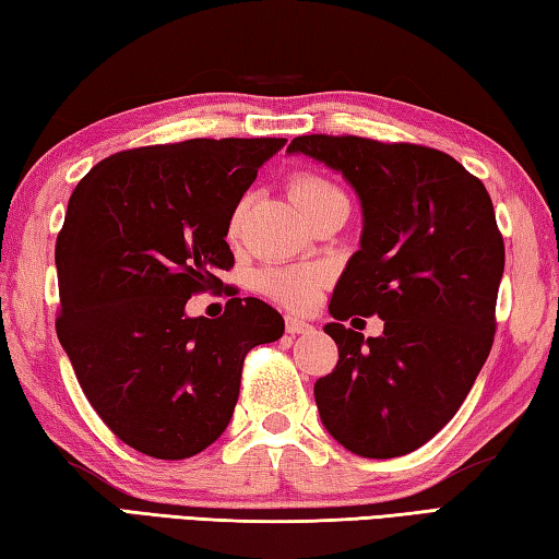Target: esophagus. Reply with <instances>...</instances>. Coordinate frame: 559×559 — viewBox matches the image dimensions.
Wrapping results in <instances>:
<instances>
[{
	"instance_id": "obj_1",
	"label": "esophagus",
	"mask_w": 559,
	"mask_h": 559,
	"mask_svg": "<svg viewBox=\"0 0 559 559\" xmlns=\"http://www.w3.org/2000/svg\"><path fill=\"white\" fill-rule=\"evenodd\" d=\"M310 330H312L310 322L300 320V318H293V314H288V318H286V332L293 334V337H296V334H306Z\"/></svg>"
}]
</instances>
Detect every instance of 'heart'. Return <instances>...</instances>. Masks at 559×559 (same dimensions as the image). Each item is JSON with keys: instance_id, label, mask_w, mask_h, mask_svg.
Listing matches in <instances>:
<instances>
[{"instance_id": "obj_1", "label": "heart", "mask_w": 559, "mask_h": 559, "mask_svg": "<svg viewBox=\"0 0 559 559\" xmlns=\"http://www.w3.org/2000/svg\"><path fill=\"white\" fill-rule=\"evenodd\" d=\"M293 198L300 205V210H308L318 202L344 198L340 188H334L330 180L318 176H300L293 180ZM241 217H245V205H239L231 212L229 219V237L239 235ZM324 283V273L320 269L310 266H286V269H266L259 273L261 290L271 296L273 300L283 302L293 310H306L314 300H318Z\"/></svg>"}]
</instances>
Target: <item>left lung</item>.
<instances>
[{
	"label": "left lung",
	"instance_id": "1",
	"mask_svg": "<svg viewBox=\"0 0 559 559\" xmlns=\"http://www.w3.org/2000/svg\"><path fill=\"white\" fill-rule=\"evenodd\" d=\"M288 154L342 174L361 205L359 249L324 324L340 361L314 383L320 420L359 456L408 454L452 420L491 352L503 276L491 198L428 146L310 134ZM354 311L380 314L379 338L343 328Z\"/></svg>",
	"mask_w": 559,
	"mask_h": 559
}]
</instances>
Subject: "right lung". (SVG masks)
<instances>
[{"instance_id":"1","label":"right lung","mask_w":559,"mask_h":559,"mask_svg":"<svg viewBox=\"0 0 559 559\" xmlns=\"http://www.w3.org/2000/svg\"><path fill=\"white\" fill-rule=\"evenodd\" d=\"M286 139H190L121 151L90 170L56 241L58 340L99 418L129 448L186 460L227 430L241 364L283 318L231 298L222 318L186 302L235 266L231 212Z\"/></svg>"}]
</instances>
